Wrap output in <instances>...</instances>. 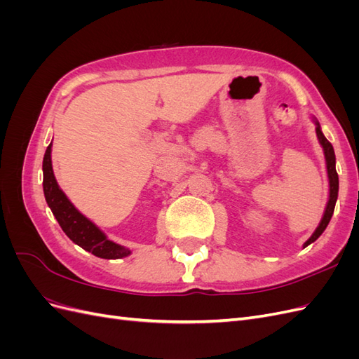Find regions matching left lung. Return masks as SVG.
<instances>
[{
    "instance_id": "8db88e82",
    "label": "left lung",
    "mask_w": 359,
    "mask_h": 359,
    "mask_svg": "<svg viewBox=\"0 0 359 359\" xmlns=\"http://www.w3.org/2000/svg\"><path fill=\"white\" fill-rule=\"evenodd\" d=\"M313 123L316 126V136L319 139V144L323 149V156H325V163H327V173H328V182H330V196H328V202L327 206H325V211L322 215V220L319 223V226L316 227V231L313 232V235L309 238V240L304 243V248L307 245H310L311 243H314L318 238L323 233V231L327 229V226L331 220V217L334 214V208H335V202L337 198H339V175H337L335 170V154H334V148L330 144V140L323 136L320 124L316 118H313Z\"/></svg>"
}]
</instances>
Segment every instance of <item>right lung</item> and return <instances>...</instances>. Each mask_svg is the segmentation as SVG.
<instances>
[{"mask_svg": "<svg viewBox=\"0 0 359 359\" xmlns=\"http://www.w3.org/2000/svg\"><path fill=\"white\" fill-rule=\"evenodd\" d=\"M52 142L46 148L45 157H43V191L45 199L49 205L52 214L55 215L61 229L70 240L82 247L86 252L93 253L102 259H121L128 256L130 250L124 245H119L111 240L97 227L90 219L76 208L69 201L53 175L52 169Z\"/></svg>", "mask_w": 359, "mask_h": 359, "instance_id": "right-lung-1", "label": "right lung"}]
</instances>
